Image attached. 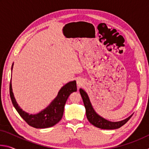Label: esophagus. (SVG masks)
Segmentation results:
<instances>
[{"instance_id":"1","label":"esophagus","mask_w":149,"mask_h":149,"mask_svg":"<svg viewBox=\"0 0 149 149\" xmlns=\"http://www.w3.org/2000/svg\"><path fill=\"white\" fill-rule=\"evenodd\" d=\"M77 84H78V85H81L80 81H77Z\"/></svg>"}]
</instances>
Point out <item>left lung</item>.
Segmentation results:
<instances>
[{
  "mask_svg": "<svg viewBox=\"0 0 149 149\" xmlns=\"http://www.w3.org/2000/svg\"><path fill=\"white\" fill-rule=\"evenodd\" d=\"M79 92L81 95L83 101H84V103L85 110H86V116L87 119L89 120V122L91 123L92 125L95 126V127L103 130L118 129V128H120V127H122V125H124L125 123H127V121L132 116V115L130 116L129 118H126L125 120L117 122H112L105 120L103 118L100 117V116L98 115L97 113L95 112V110H93L87 93L82 89H79Z\"/></svg>",
  "mask_w": 149,
  "mask_h": 149,
  "instance_id": "1",
  "label": "left lung"
}]
</instances>
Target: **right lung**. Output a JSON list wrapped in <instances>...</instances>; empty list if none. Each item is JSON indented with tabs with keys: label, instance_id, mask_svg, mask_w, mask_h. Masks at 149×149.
Returning <instances> with one entry per match:
<instances>
[{
	"label": "right lung",
	"instance_id": "1",
	"mask_svg": "<svg viewBox=\"0 0 149 149\" xmlns=\"http://www.w3.org/2000/svg\"><path fill=\"white\" fill-rule=\"evenodd\" d=\"M12 67L13 64L12 65ZM76 91V81H74L69 82L68 84H65L64 87H62L57 97L46 109L37 114L29 115L22 110L17 105L12 92L11 80L10 83V96L14 108H16L20 116L26 121L27 124L35 128L50 127L59 122L62 118L64 105L68 98L73 92H75Z\"/></svg>",
	"mask_w": 149,
	"mask_h": 149
}]
</instances>
